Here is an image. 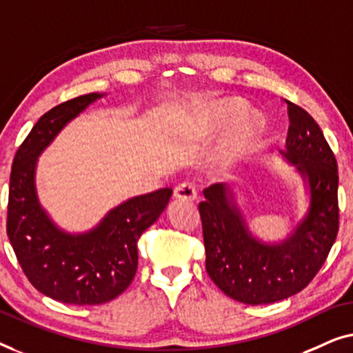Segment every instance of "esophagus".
Listing matches in <instances>:
<instances>
[{"instance_id":"1","label":"esophagus","mask_w":353,"mask_h":353,"mask_svg":"<svg viewBox=\"0 0 353 353\" xmlns=\"http://www.w3.org/2000/svg\"><path fill=\"white\" fill-rule=\"evenodd\" d=\"M174 196L182 201H193L196 198V185L190 181L179 183L174 188Z\"/></svg>"}]
</instances>
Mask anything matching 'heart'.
<instances>
[{"label":"heart","mask_w":353,"mask_h":353,"mask_svg":"<svg viewBox=\"0 0 353 353\" xmlns=\"http://www.w3.org/2000/svg\"><path fill=\"white\" fill-rule=\"evenodd\" d=\"M241 110V103L238 101H233V99H227V101H219L214 105V113L221 120H228L233 115H236L238 112ZM261 131V120L254 115L243 117L240 121H238L236 134L238 139L241 141H248V139H252L256 134Z\"/></svg>","instance_id":"1"}]
</instances>
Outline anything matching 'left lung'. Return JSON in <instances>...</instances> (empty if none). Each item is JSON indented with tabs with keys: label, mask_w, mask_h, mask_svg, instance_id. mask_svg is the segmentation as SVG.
Wrapping results in <instances>:
<instances>
[{
	"label": "left lung",
	"mask_w": 353,
	"mask_h": 353,
	"mask_svg": "<svg viewBox=\"0 0 353 353\" xmlns=\"http://www.w3.org/2000/svg\"><path fill=\"white\" fill-rule=\"evenodd\" d=\"M288 103L286 150L309 179L310 210L294 233L280 245H262L251 236L224 183L205 188L198 205L206 251V272L221 291L243 304L286 299L319 274L339 230L336 157L316 121L304 108Z\"/></svg>",
	"instance_id": "8db88e82"
}]
</instances>
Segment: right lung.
Segmentation results:
<instances>
[{
    "label": "right lung",
    "instance_id": "right-lung-1",
    "mask_svg": "<svg viewBox=\"0 0 353 353\" xmlns=\"http://www.w3.org/2000/svg\"><path fill=\"white\" fill-rule=\"evenodd\" d=\"M101 94L62 102L37 121L14 157L6 232L28 281L63 304L97 305L115 299L137 270V241L170 201L171 188L131 198L84 235H68L49 221L34 192V165L57 132Z\"/></svg>",
    "mask_w": 353,
    "mask_h": 353
}]
</instances>
